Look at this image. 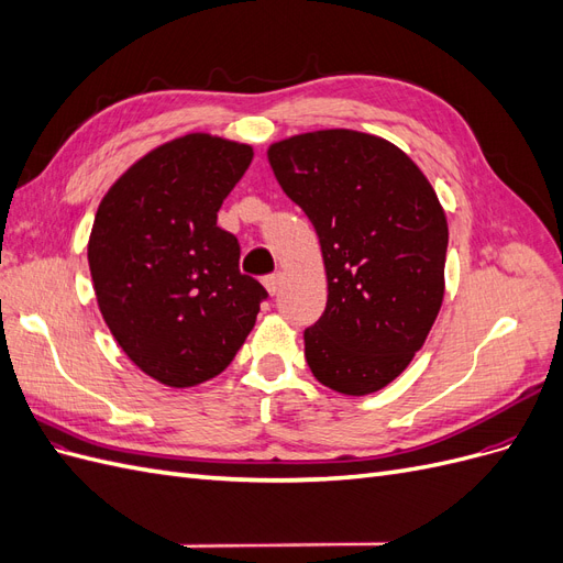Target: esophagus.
I'll return each instance as SVG.
<instances>
[{
    "instance_id": "obj_1",
    "label": "esophagus",
    "mask_w": 563,
    "mask_h": 563,
    "mask_svg": "<svg viewBox=\"0 0 563 563\" xmlns=\"http://www.w3.org/2000/svg\"><path fill=\"white\" fill-rule=\"evenodd\" d=\"M263 284H265L267 291H269L272 296H275V294L279 291V286H282V272H275V275L263 277Z\"/></svg>"
}]
</instances>
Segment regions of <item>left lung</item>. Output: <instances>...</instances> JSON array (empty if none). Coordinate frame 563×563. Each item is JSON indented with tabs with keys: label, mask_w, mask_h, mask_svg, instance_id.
<instances>
[{
	"label": "left lung",
	"mask_w": 563,
	"mask_h": 563,
	"mask_svg": "<svg viewBox=\"0 0 563 563\" xmlns=\"http://www.w3.org/2000/svg\"><path fill=\"white\" fill-rule=\"evenodd\" d=\"M286 197L310 218L329 298L305 329L314 378L371 395L411 364L444 300L449 225L420 168L376 135L329 129L267 150Z\"/></svg>",
	"instance_id": "obj_1"
}]
</instances>
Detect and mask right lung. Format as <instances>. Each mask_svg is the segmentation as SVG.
Here are the masks:
<instances>
[{"mask_svg":"<svg viewBox=\"0 0 563 563\" xmlns=\"http://www.w3.org/2000/svg\"><path fill=\"white\" fill-rule=\"evenodd\" d=\"M249 145L190 133L152 150L103 197L89 240L98 308L129 360L168 387L225 371L267 291L218 228Z\"/></svg>","mask_w":563,"mask_h":563,"instance_id":"1","label":"right lung"}]
</instances>
